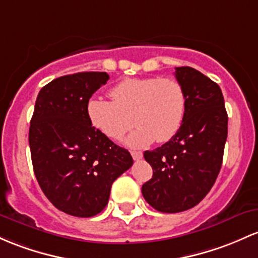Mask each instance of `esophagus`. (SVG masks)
I'll return each mask as SVG.
<instances>
[{"instance_id": "esophagus-1", "label": "esophagus", "mask_w": 258, "mask_h": 258, "mask_svg": "<svg viewBox=\"0 0 258 258\" xmlns=\"http://www.w3.org/2000/svg\"><path fill=\"white\" fill-rule=\"evenodd\" d=\"M131 155H132V158H134L135 160H140V159H142V158H143V153L142 152L134 151V152H131Z\"/></svg>"}]
</instances>
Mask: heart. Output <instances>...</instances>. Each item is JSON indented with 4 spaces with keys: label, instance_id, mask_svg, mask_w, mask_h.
Masks as SVG:
<instances>
[{
    "label": "heart",
    "instance_id": "b5f03b06",
    "mask_svg": "<svg viewBox=\"0 0 258 258\" xmlns=\"http://www.w3.org/2000/svg\"><path fill=\"white\" fill-rule=\"evenodd\" d=\"M111 101L90 98L87 116L90 124L110 140H121L131 128L126 144L135 148L153 141L164 143L179 132L186 114L185 90L176 79L126 78L109 92Z\"/></svg>",
    "mask_w": 258,
    "mask_h": 258
}]
</instances>
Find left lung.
<instances>
[{
	"label": "left lung",
	"instance_id": "left-lung-1",
	"mask_svg": "<svg viewBox=\"0 0 258 258\" xmlns=\"http://www.w3.org/2000/svg\"><path fill=\"white\" fill-rule=\"evenodd\" d=\"M186 94L181 128L169 142L144 152L153 176L142 186L144 200L163 213L198 205L211 191L222 168L228 136L224 98L216 82L192 67H176Z\"/></svg>",
	"mask_w": 258,
	"mask_h": 258
}]
</instances>
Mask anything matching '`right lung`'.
<instances>
[{"instance_id": "obj_1", "label": "right lung", "mask_w": 258, "mask_h": 258, "mask_svg": "<svg viewBox=\"0 0 258 258\" xmlns=\"http://www.w3.org/2000/svg\"><path fill=\"white\" fill-rule=\"evenodd\" d=\"M109 81L79 72L41 88L30 121L34 174L47 200L70 216L89 218L106 207L112 182L134 164L127 149L97 131L87 103Z\"/></svg>"}]
</instances>
